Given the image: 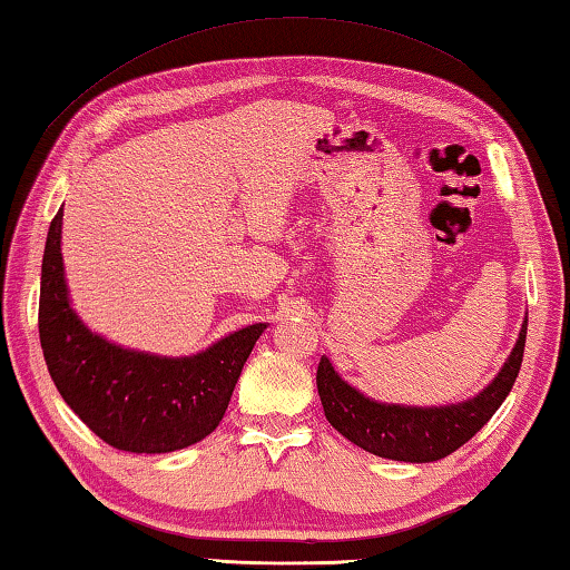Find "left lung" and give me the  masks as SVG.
Listing matches in <instances>:
<instances>
[{"instance_id": "1", "label": "left lung", "mask_w": 570, "mask_h": 570, "mask_svg": "<svg viewBox=\"0 0 570 570\" xmlns=\"http://www.w3.org/2000/svg\"><path fill=\"white\" fill-rule=\"evenodd\" d=\"M528 316L520 326L518 342L500 366L495 380L475 397L442 407H410L370 400L360 390L334 372L332 362L322 356L316 370L322 407L336 432L354 442L356 448L377 458L400 462H435L465 445L475 432L493 417L513 390L525 350Z\"/></svg>"}]
</instances>
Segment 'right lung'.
<instances>
[{
  "instance_id": "right-lung-1",
  "label": "right lung",
  "mask_w": 570,
  "mask_h": 570,
  "mask_svg": "<svg viewBox=\"0 0 570 570\" xmlns=\"http://www.w3.org/2000/svg\"><path fill=\"white\" fill-rule=\"evenodd\" d=\"M60 240L62 208L47 234L40 282V342L62 400L95 435L125 452L160 455L210 435L266 324H250L193 356L125 350L75 314Z\"/></svg>"
}]
</instances>
